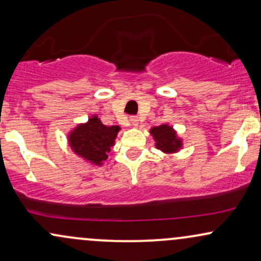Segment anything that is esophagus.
Segmentation results:
<instances>
[{
  "instance_id": "esophagus-1",
  "label": "esophagus",
  "mask_w": 261,
  "mask_h": 261,
  "mask_svg": "<svg viewBox=\"0 0 261 261\" xmlns=\"http://www.w3.org/2000/svg\"><path fill=\"white\" fill-rule=\"evenodd\" d=\"M130 124L133 125L134 127L139 126V118H137V117H131L130 118Z\"/></svg>"
}]
</instances>
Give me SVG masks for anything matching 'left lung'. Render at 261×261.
<instances>
[{
	"instance_id": "left-lung-1",
	"label": "left lung",
	"mask_w": 261,
	"mask_h": 261,
	"mask_svg": "<svg viewBox=\"0 0 261 261\" xmlns=\"http://www.w3.org/2000/svg\"><path fill=\"white\" fill-rule=\"evenodd\" d=\"M155 142V148L162 150L165 154H174L184 147V140L177 136L176 130L169 124L161 126H153L149 130Z\"/></svg>"
}]
</instances>
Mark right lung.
<instances>
[{
	"instance_id": "1",
	"label": "right lung",
	"mask_w": 261,
	"mask_h": 261,
	"mask_svg": "<svg viewBox=\"0 0 261 261\" xmlns=\"http://www.w3.org/2000/svg\"><path fill=\"white\" fill-rule=\"evenodd\" d=\"M120 126H107L98 115L93 114L86 122L77 124L67 135L68 144L79 158L90 164L100 166L108 159V153L115 144Z\"/></svg>"
}]
</instances>
